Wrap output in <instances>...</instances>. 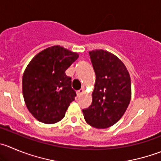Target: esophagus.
<instances>
[{
	"mask_svg": "<svg viewBox=\"0 0 161 161\" xmlns=\"http://www.w3.org/2000/svg\"><path fill=\"white\" fill-rule=\"evenodd\" d=\"M83 92H84V89H80L76 92V95H77V96H80Z\"/></svg>",
	"mask_w": 161,
	"mask_h": 161,
	"instance_id": "1",
	"label": "esophagus"
}]
</instances>
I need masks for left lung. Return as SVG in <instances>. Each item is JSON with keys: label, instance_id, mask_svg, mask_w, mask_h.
Returning <instances> with one entry per match:
<instances>
[{"label": "left lung", "instance_id": "8db88e82", "mask_svg": "<svg viewBox=\"0 0 161 161\" xmlns=\"http://www.w3.org/2000/svg\"><path fill=\"white\" fill-rule=\"evenodd\" d=\"M96 73L91 106L83 109L85 121L105 129L115 124L127 109L131 99L130 76L123 62L103 50L89 51Z\"/></svg>", "mask_w": 161, "mask_h": 161}]
</instances>
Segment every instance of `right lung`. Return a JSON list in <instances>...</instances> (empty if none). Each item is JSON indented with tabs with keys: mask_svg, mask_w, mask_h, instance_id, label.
<instances>
[{
	"mask_svg": "<svg viewBox=\"0 0 161 161\" xmlns=\"http://www.w3.org/2000/svg\"><path fill=\"white\" fill-rule=\"evenodd\" d=\"M78 53L60 46L39 52L27 65L22 79L26 106L39 122L53 124L65 117L76 92L65 70L78 58Z\"/></svg>",
	"mask_w": 161,
	"mask_h": 161,
	"instance_id": "obj_1",
	"label": "right lung"
}]
</instances>
